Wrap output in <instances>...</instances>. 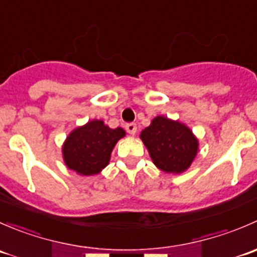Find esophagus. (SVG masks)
Returning a JSON list of instances; mask_svg holds the SVG:
<instances>
[{"label": "esophagus", "instance_id": "1", "mask_svg": "<svg viewBox=\"0 0 257 257\" xmlns=\"http://www.w3.org/2000/svg\"><path fill=\"white\" fill-rule=\"evenodd\" d=\"M125 129H126V132H128V133L131 134V136H136V133H137V125H136V124H134V123L126 124Z\"/></svg>", "mask_w": 257, "mask_h": 257}]
</instances>
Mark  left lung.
Returning <instances> with one entry per match:
<instances>
[{"label":"left lung","mask_w":257,"mask_h":257,"mask_svg":"<svg viewBox=\"0 0 257 257\" xmlns=\"http://www.w3.org/2000/svg\"><path fill=\"white\" fill-rule=\"evenodd\" d=\"M139 137L155 167L168 174L186 172L198 154L199 141L193 131L168 116L153 118Z\"/></svg>","instance_id":"8db88e82"}]
</instances>
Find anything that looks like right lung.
I'll use <instances>...</instances> for the list:
<instances>
[{
    "label": "right lung",
    "instance_id": "1",
    "mask_svg": "<svg viewBox=\"0 0 257 257\" xmlns=\"http://www.w3.org/2000/svg\"><path fill=\"white\" fill-rule=\"evenodd\" d=\"M125 137L120 126L112 129L100 119H93L77 126L62 145V155L67 168L78 175H97L109 164L114 147Z\"/></svg>",
    "mask_w": 257,
    "mask_h": 257
}]
</instances>
